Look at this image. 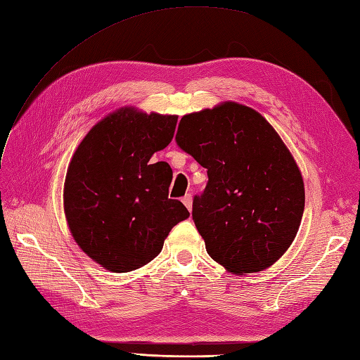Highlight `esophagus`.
Returning a JSON list of instances; mask_svg holds the SVG:
<instances>
[{"label":"esophagus","mask_w":360,"mask_h":360,"mask_svg":"<svg viewBox=\"0 0 360 360\" xmlns=\"http://www.w3.org/2000/svg\"><path fill=\"white\" fill-rule=\"evenodd\" d=\"M181 201H183L184 206L188 207V210L191 212L192 210V195H191V193H186V195L181 198Z\"/></svg>","instance_id":"obj_1"}]
</instances>
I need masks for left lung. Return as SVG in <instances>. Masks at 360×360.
Segmentation results:
<instances>
[{"label":"left lung","mask_w":360,"mask_h":360,"mask_svg":"<svg viewBox=\"0 0 360 360\" xmlns=\"http://www.w3.org/2000/svg\"><path fill=\"white\" fill-rule=\"evenodd\" d=\"M176 141L207 169L192 218L209 256L238 276L276 264L300 229L304 183L273 125L255 109L226 101L184 115Z\"/></svg>","instance_id":"left-lung-1"}]
</instances>
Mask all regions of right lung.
Wrapping results in <instances>:
<instances>
[{
  "label": "right lung",
  "instance_id": "add662e5",
  "mask_svg": "<svg viewBox=\"0 0 360 360\" xmlns=\"http://www.w3.org/2000/svg\"><path fill=\"white\" fill-rule=\"evenodd\" d=\"M177 115L121 108L96 122L68 167L63 207L74 240L112 273L147 265L171 229L189 218L168 198L172 169L151 163L174 138Z\"/></svg>",
  "mask_w": 360,
  "mask_h": 360
}]
</instances>
